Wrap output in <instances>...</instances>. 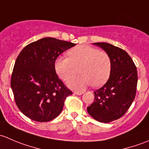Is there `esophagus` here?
Listing matches in <instances>:
<instances>
[{
    "instance_id": "34e87169",
    "label": "esophagus",
    "mask_w": 149,
    "mask_h": 149,
    "mask_svg": "<svg viewBox=\"0 0 149 149\" xmlns=\"http://www.w3.org/2000/svg\"><path fill=\"white\" fill-rule=\"evenodd\" d=\"M82 94H83V92H79V91H75L74 92V94H76V95H81Z\"/></svg>"
}]
</instances>
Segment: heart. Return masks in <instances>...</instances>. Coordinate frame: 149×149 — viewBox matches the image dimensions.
I'll return each instance as SVG.
<instances>
[{
	"mask_svg": "<svg viewBox=\"0 0 149 149\" xmlns=\"http://www.w3.org/2000/svg\"><path fill=\"white\" fill-rule=\"evenodd\" d=\"M69 58L59 57L55 63V71L59 77L68 81L77 74L80 76L68 81L72 89H85L92 84L94 87L103 85L109 79L112 68L109 55L104 51L88 45H79L68 52Z\"/></svg>",
	"mask_w": 149,
	"mask_h": 149,
	"instance_id": "b5f03b06",
	"label": "heart"
}]
</instances>
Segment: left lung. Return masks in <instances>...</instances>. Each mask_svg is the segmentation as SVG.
Masks as SVG:
<instances>
[{"instance_id": "obj_1", "label": "left lung", "mask_w": 149, "mask_h": 149, "mask_svg": "<svg viewBox=\"0 0 149 149\" xmlns=\"http://www.w3.org/2000/svg\"><path fill=\"white\" fill-rule=\"evenodd\" d=\"M109 55L112 62L106 84L94 91V101L88 113L100 123H110L125 115L136 97L137 69L130 55L121 48L106 42L93 43Z\"/></svg>"}]
</instances>
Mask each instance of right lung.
Returning <instances> with one entry per match:
<instances>
[{
	"label": "right lung",
	"mask_w": 149,
	"mask_h": 149,
	"mask_svg": "<svg viewBox=\"0 0 149 149\" xmlns=\"http://www.w3.org/2000/svg\"><path fill=\"white\" fill-rule=\"evenodd\" d=\"M76 44L45 37L26 45L15 62L10 80L21 112L34 121L48 122L60 115L72 92L55 72L57 58Z\"/></svg>",
	"instance_id": "right-lung-1"
}]
</instances>
